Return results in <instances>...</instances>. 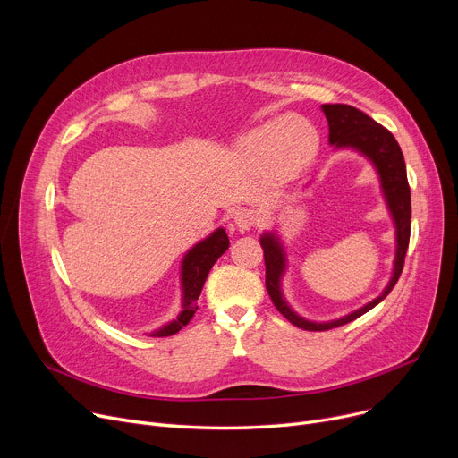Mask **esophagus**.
<instances>
[{"instance_id":"esophagus-1","label":"esophagus","mask_w":458,"mask_h":458,"mask_svg":"<svg viewBox=\"0 0 458 458\" xmlns=\"http://www.w3.org/2000/svg\"><path fill=\"white\" fill-rule=\"evenodd\" d=\"M233 223L241 232L250 230L258 223V213L254 209H239V211H235Z\"/></svg>"}]
</instances>
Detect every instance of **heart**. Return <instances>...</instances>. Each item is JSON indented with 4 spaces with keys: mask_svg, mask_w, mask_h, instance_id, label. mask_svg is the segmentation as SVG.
<instances>
[{
    "mask_svg": "<svg viewBox=\"0 0 458 458\" xmlns=\"http://www.w3.org/2000/svg\"><path fill=\"white\" fill-rule=\"evenodd\" d=\"M317 148V131L300 117L272 119L247 134L239 145L241 157L249 164L270 167L280 178L300 173L315 158Z\"/></svg>",
    "mask_w": 458,
    "mask_h": 458,
    "instance_id": "1",
    "label": "heart"
}]
</instances>
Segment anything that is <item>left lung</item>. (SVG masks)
Listing matches in <instances>:
<instances>
[{"instance_id":"8db88e82","label":"left lung","mask_w":458,"mask_h":458,"mask_svg":"<svg viewBox=\"0 0 458 458\" xmlns=\"http://www.w3.org/2000/svg\"><path fill=\"white\" fill-rule=\"evenodd\" d=\"M322 112L327 119L329 125V143L335 148H353L360 152L362 157H367L381 180V190L386 200V206L390 209V216L394 219L395 226V258H394V268L392 278L385 291L367 306L360 310L337 318L331 322H311L296 315L284 298L282 293V276L285 272V250L280 242V237L274 232H267L261 235L259 242L263 249L265 258V285L268 291V296L272 300L276 310L296 327L308 329V331H326L331 327L344 326L386 298V294L398 284L405 254L409 249V237H411V188L407 182V167L403 160V152L395 141V138L379 123L367 115L364 112L350 106V105H322Z\"/></svg>"}]
</instances>
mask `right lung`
I'll return each instance as SVG.
<instances>
[{"instance_id": "obj_1", "label": "right lung", "mask_w": 458, "mask_h": 458, "mask_svg": "<svg viewBox=\"0 0 458 458\" xmlns=\"http://www.w3.org/2000/svg\"><path fill=\"white\" fill-rule=\"evenodd\" d=\"M228 245L230 241L225 228H217L204 241L197 242L191 250H188L184 259H182V272H180L182 311L173 322L165 324L157 331H152L150 337H169V335L178 333L193 318L195 311L199 310L197 300L209 274V268L228 250Z\"/></svg>"}]
</instances>
